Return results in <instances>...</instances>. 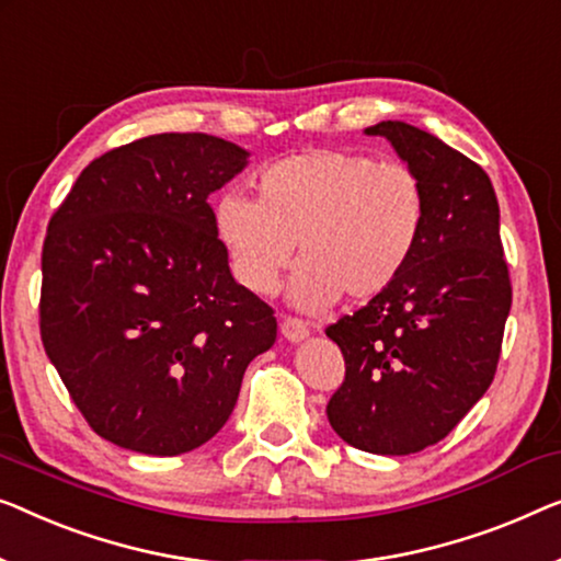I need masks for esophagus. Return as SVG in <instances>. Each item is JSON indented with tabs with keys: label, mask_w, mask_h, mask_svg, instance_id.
<instances>
[{
	"label": "esophagus",
	"mask_w": 561,
	"mask_h": 561,
	"mask_svg": "<svg viewBox=\"0 0 561 561\" xmlns=\"http://www.w3.org/2000/svg\"><path fill=\"white\" fill-rule=\"evenodd\" d=\"M280 334L286 336L288 341H294V344H298V341H304V339H308V327L300 319H283V323H280Z\"/></svg>",
	"instance_id": "esophagus-1"
}]
</instances>
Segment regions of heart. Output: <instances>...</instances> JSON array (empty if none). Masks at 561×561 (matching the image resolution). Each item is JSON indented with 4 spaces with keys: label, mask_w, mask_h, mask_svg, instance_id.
<instances>
[{
    "label": "heart",
    "mask_w": 561,
    "mask_h": 561,
    "mask_svg": "<svg viewBox=\"0 0 561 561\" xmlns=\"http://www.w3.org/2000/svg\"><path fill=\"white\" fill-rule=\"evenodd\" d=\"M427 222V192L400 161L316 149L275 161L261 174V199L240 190L215 205V230L232 273L257 296L300 267L290 298L323 311L341 296L354 304L392 288L415 257Z\"/></svg>",
    "instance_id": "b5f03b06"
}]
</instances>
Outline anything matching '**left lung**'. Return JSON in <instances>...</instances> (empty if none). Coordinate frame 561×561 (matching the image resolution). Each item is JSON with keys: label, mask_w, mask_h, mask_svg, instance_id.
<instances>
[{"label": "left lung", "mask_w": 561, "mask_h": 561, "mask_svg": "<svg viewBox=\"0 0 561 561\" xmlns=\"http://www.w3.org/2000/svg\"><path fill=\"white\" fill-rule=\"evenodd\" d=\"M364 134L385 136L420 176L427 222L402 278L327 329L346 362L327 415L354 448L410 456L440 443L491 387L511 280L489 174L402 121Z\"/></svg>", "instance_id": "1"}]
</instances>
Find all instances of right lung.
I'll return each mask as SVG.
<instances>
[{
	"label": "right lung",
	"instance_id": "obj_1",
	"mask_svg": "<svg viewBox=\"0 0 561 561\" xmlns=\"http://www.w3.org/2000/svg\"><path fill=\"white\" fill-rule=\"evenodd\" d=\"M248 157L207 134L146 136L91 161L47 225L43 346L118 448L205 445L275 344L273 308L232 278L207 202Z\"/></svg>",
	"mask_w": 561,
	"mask_h": 561
}]
</instances>
